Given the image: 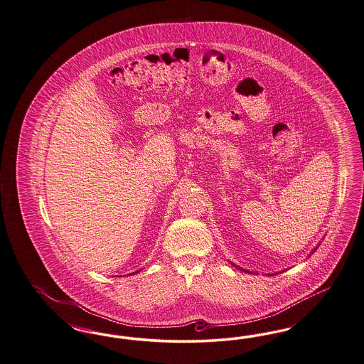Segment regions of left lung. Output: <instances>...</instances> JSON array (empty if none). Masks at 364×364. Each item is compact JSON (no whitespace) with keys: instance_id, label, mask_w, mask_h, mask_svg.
<instances>
[{"instance_id":"1","label":"left lung","mask_w":364,"mask_h":364,"mask_svg":"<svg viewBox=\"0 0 364 364\" xmlns=\"http://www.w3.org/2000/svg\"><path fill=\"white\" fill-rule=\"evenodd\" d=\"M317 247H318V245H317V247H314V249H313V250H311V252H310V255H309V256H311V255H313V253H314V252H316V250H317ZM230 264H232V265H234V267H237V268H238V269H241V271H244V272H247V274H250V272H249V271H247V269H242V268H241V267H238V265H235V264H233V262H230ZM277 272H275V274H272V275H277Z\"/></svg>"}]
</instances>
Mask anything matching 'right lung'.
I'll return each instance as SVG.
<instances>
[{
	"label": "right lung",
	"mask_w": 364,
	"mask_h": 364,
	"mask_svg": "<svg viewBox=\"0 0 364 364\" xmlns=\"http://www.w3.org/2000/svg\"><path fill=\"white\" fill-rule=\"evenodd\" d=\"M138 272H139V271H136V272H132V274H131V275H134V274H138Z\"/></svg>",
	"instance_id": "add662e5"
}]
</instances>
